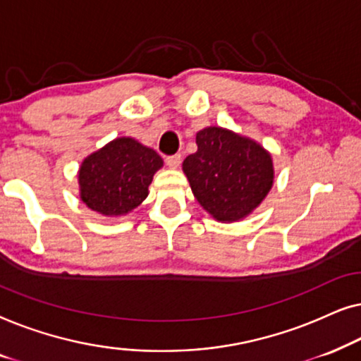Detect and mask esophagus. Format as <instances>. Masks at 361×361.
<instances>
[{"label": "esophagus", "instance_id": "34e87169", "mask_svg": "<svg viewBox=\"0 0 361 361\" xmlns=\"http://www.w3.org/2000/svg\"><path fill=\"white\" fill-rule=\"evenodd\" d=\"M182 162V156L180 154H174V156H167L166 157V164L171 167V169H177Z\"/></svg>", "mask_w": 361, "mask_h": 361}]
</instances>
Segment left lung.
Masks as SVG:
<instances>
[{
  "instance_id": "8db88e82",
  "label": "left lung",
  "mask_w": 361,
  "mask_h": 361,
  "mask_svg": "<svg viewBox=\"0 0 361 361\" xmlns=\"http://www.w3.org/2000/svg\"><path fill=\"white\" fill-rule=\"evenodd\" d=\"M199 204L219 221L243 219L273 185V161L259 145L224 128L197 133V152L182 164Z\"/></svg>"
}]
</instances>
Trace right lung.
<instances>
[{
  "label": "right lung",
  "instance_id": "1",
  "mask_svg": "<svg viewBox=\"0 0 361 361\" xmlns=\"http://www.w3.org/2000/svg\"><path fill=\"white\" fill-rule=\"evenodd\" d=\"M162 159L133 137H118L82 162L80 197L102 215H125L147 197L152 176Z\"/></svg>",
  "mask_w": 361,
  "mask_h": 361
}]
</instances>
